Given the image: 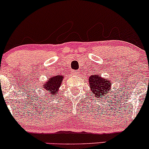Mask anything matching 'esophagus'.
I'll return each mask as SVG.
<instances>
[{"instance_id": "1", "label": "esophagus", "mask_w": 149, "mask_h": 149, "mask_svg": "<svg viewBox=\"0 0 149 149\" xmlns=\"http://www.w3.org/2000/svg\"><path fill=\"white\" fill-rule=\"evenodd\" d=\"M71 74H72L73 76H78V75L80 74V72L79 71H71Z\"/></svg>"}]
</instances>
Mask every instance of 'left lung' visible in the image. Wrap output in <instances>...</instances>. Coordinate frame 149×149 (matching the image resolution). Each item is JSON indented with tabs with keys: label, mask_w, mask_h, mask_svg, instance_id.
Here are the masks:
<instances>
[{
	"label": "left lung",
	"mask_w": 149,
	"mask_h": 149,
	"mask_svg": "<svg viewBox=\"0 0 149 149\" xmlns=\"http://www.w3.org/2000/svg\"><path fill=\"white\" fill-rule=\"evenodd\" d=\"M89 86L92 92V95L96 98L108 97L111 89V82L99 74H92L89 77ZM106 100V99H105Z\"/></svg>",
	"instance_id": "left-lung-1"
}]
</instances>
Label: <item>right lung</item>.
I'll return each mask as SVG.
<instances>
[{
	"mask_svg": "<svg viewBox=\"0 0 149 149\" xmlns=\"http://www.w3.org/2000/svg\"><path fill=\"white\" fill-rule=\"evenodd\" d=\"M64 76L62 75H56L50 76L45 83H42V90L44 92L48 94L50 96H57L59 94V89L63 82Z\"/></svg>",
	"mask_w": 149,
	"mask_h": 149,
	"instance_id": "obj_1",
	"label": "right lung"
}]
</instances>
